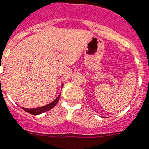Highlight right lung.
Returning <instances> with one entry per match:
<instances>
[{
	"instance_id": "1",
	"label": "right lung",
	"mask_w": 149,
	"mask_h": 149,
	"mask_svg": "<svg viewBox=\"0 0 149 149\" xmlns=\"http://www.w3.org/2000/svg\"><path fill=\"white\" fill-rule=\"evenodd\" d=\"M62 87H63V84H62ZM61 95V93H60ZM60 95H58V97L54 99V101L49 104H46V105H44V106L41 107H38V108H23V107H21L23 110H24L25 111H27V113H30V114H31V115H40V114H42V113L45 112V111H47L51 110L52 108H54L55 106L57 103L59 101V98H60Z\"/></svg>"
}]
</instances>
